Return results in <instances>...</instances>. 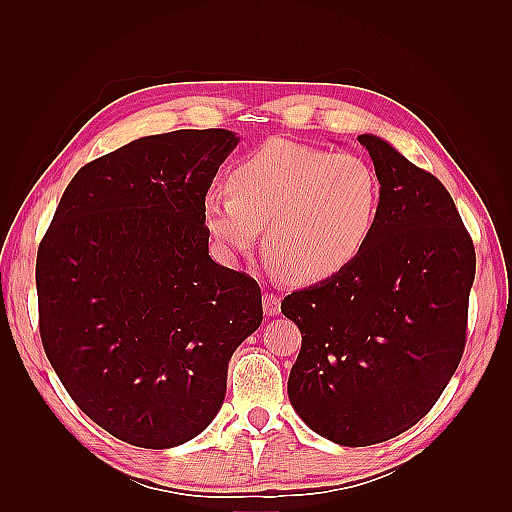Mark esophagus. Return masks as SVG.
Instances as JSON below:
<instances>
[{
    "label": "esophagus",
    "mask_w": 512,
    "mask_h": 512,
    "mask_svg": "<svg viewBox=\"0 0 512 512\" xmlns=\"http://www.w3.org/2000/svg\"><path fill=\"white\" fill-rule=\"evenodd\" d=\"M262 305H265L267 316H277L282 312V299L277 297L273 292H265L262 294Z\"/></svg>",
    "instance_id": "esophagus-1"
}]
</instances>
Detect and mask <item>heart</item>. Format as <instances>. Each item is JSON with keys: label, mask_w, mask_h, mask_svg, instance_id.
<instances>
[{"label": "heart", "mask_w": 512, "mask_h": 512, "mask_svg": "<svg viewBox=\"0 0 512 512\" xmlns=\"http://www.w3.org/2000/svg\"><path fill=\"white\" fill-rule=\"evenodd\" d=\"M228 190L203 198L209 235L228 256L265 247L288 282L307 286L346 271L374 237L382 209L378 170L356 153L271 138L243 158Z\"/></svg>", "instance_id": "b5f03b06"}]
</instances>
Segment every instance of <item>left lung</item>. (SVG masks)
<instances>
[{"label":"left lung","mask_w":512,"mask_h":512,"mask_svg":"<svg viewBox=\"0 0 512 512\" xmlns=\"http://www.w3.org/2000/svg\"><path fill=\"white\" fill-rule=\"evenodd\" d=\"M359 143L382 181L374 237L346 271L282 301L303 335L290 404L342 446L391 440L433 408L466 348L476 273L444 185L380 136Z\"/></svg>","instance_id":"obj_1"}]
</instances>
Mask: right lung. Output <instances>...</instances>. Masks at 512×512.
<instances>
[{"label":"right lung","mask_w":512,"mask_h":512,"mask_svg":"<svg viewBox=\"0 0 512 512\" xmlns=\"http://www.w3.org/2000/svg\"><path fill=\"white\" fill-rule=\"evenodd\" d=\"M239 136H143L74 175L38 247L46 356L91 421L141 448L196 438L262 322L250 275L209 256L203 198Z\"/></svg>","instance_id":"obj_1"}]
</instances>
